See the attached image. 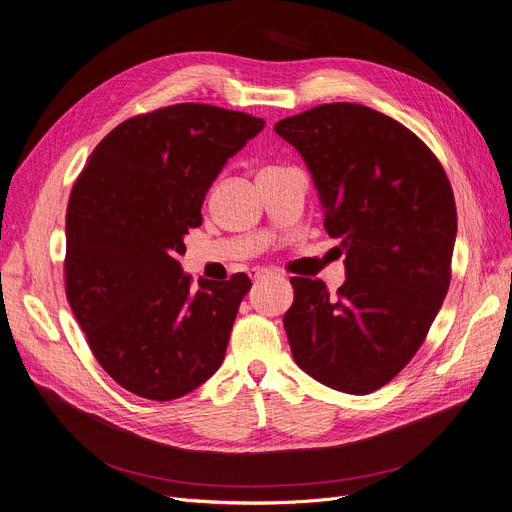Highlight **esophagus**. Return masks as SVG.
I'll use <instances>...</instances> for the list:
<instances>
[{"instance_id": "esophagus-1", "label": "esophagus", "mask_w": 512, "mask_h": 512, "mask_svg": "<svg viewBox=\"0 0 512 512\" xmlns=\"http://www.w3.org/2000/svg\"><path fill=\"white\" fill-rule=\"evenodd\" d=\"M250 279H254V281H262V279H269V277H273V271H269V269H260V267H254V269H250Z\"/></svg>"}]
</instances>
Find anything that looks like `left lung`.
<instances>
[{
    "label": "left lung",
    "mask_w": 512,
    "mask_h": 512,
    "mask_svg": "<svg viewBox=\"0 0 512 512\" xmlns=\"http://www.w3.org/2000/svg\"><path fill=\"white\" fill-rule=\"evenodd\" d=\"M275 132L302 155L323 227L346 252L336 296L321 279L292 277L283 327L294 361L367 395L410 363L441 309L458 231L452 185L412 130L355 102L285 117Z\"/></svg>",
    "instance_id": "1"
}]
</instances>
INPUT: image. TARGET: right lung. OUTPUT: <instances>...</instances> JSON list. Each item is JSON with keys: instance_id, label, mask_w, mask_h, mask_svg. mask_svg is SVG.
<instances>
[{"instance_id": "add662e5", "label": "right lung", "mask_w": 512, "mask_h": 512, "mask_svg": "<svg viewBox=\"0 0 512 512\" xmlns=\"http://www.w3.org/2000/svg\"><path fill=\"white\" fill-rule=\"evenodd\" d=\"M264 119L180 102L126 119L98 142L67 208V300L96 361L126 391L172 401L224 359L248 275L182 271L212 182Z\"/></svg>"}]
</instances>
